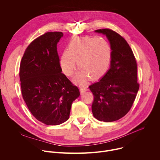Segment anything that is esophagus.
Segmentation results:
<instances>
[{"label":"esophagus","instance_id":"obj_1","mask_svg":"<svg viewBox=\"0 0 160 160\" xmlns=\"http://www.w3.org/2000/svg\"><path fill=\"white\" fill-rule=\"evenodd\" d=\"M80 93L81 94H83V92H85V91L87 90V89L85 88V87H80Z\"/></svg>","mask_w":160,"mask_h":160}]
</instances>
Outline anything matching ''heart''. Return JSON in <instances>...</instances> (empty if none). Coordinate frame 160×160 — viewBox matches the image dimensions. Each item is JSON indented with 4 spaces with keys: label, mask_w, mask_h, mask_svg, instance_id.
Returning a JSON list of instances; mask_svg holds the SVG:
<instances>
[{
    "label": "heart",
    "mask_w": 160,
    "mask_h": 160,
    "mask_svg": "<svg viewBox=\"0 0 160 160\" xmlns=\"http://www.w3.org/2000/svg\"><path fill=\"white\" fill-rule=\"evenodd\" d=\"M108 43L99 37H85L72 40L67 51L60 57L59 65L63 73L71 77L77 67L80 70L75 80L82 83L88 78L92 81L101 78L108 72L111 61Z\"/></svg>",
    "instance_id": "1"
}]
</instances>
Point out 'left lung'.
I'll return each instance as SVG.
<instances>
[{"label": "left lung", "mask_w": 160, "mask_h": 160, "mask_svg": "<svg viewBox=\"0 0 160 160\" xmlns=\"http://www.w3.org/2000/svg\"><path fill=\"white\" fill-rule=\"evenodd\" d=\"M95 32L106 36L112 56L109 70L99 82L88 87L94 98L92 111L97 120L111 122L126 115L133 105L139 88L138 66L124 38L108 28Z\"/></svg>", "instance_id": "left-lung-1"}]
</instances>
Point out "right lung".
I'll use <instances>...</instances> for the list:
<instances>
[{
    "mask_svg": "<svg viewBox=\"0 0 160 160\" xmlns=\"http://www.w3.org/2000/svg\"><path fill=\"white\" fill-rule=\"evenodd\" d=\"M62 36L51 32L35 38L20 63L22 98L33 116L48 125L68 120L72 102L80 96L78 88L61 73L57 43Z\"/></svg>",
    "mask_w": 160,
    "mask_h": 160,
    "instance_id": "right-lung-1",
    "label": "right lung"
}]
</instances>
